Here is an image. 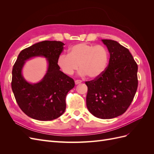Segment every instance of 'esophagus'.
Here are the masks:
<instances>
[{
  "mask_svg": "<svg viewBox=\"0 0 154 154\" xmlns=\"http://www.w3.org/2000/svg\"><path fill=\"white\" fill-rule=\"evenodd\" d=\"M75 84L76 85H78V84H79V83H82V80H75Z\"/></svg>",
  "mask_w": 154,
  "mask_h": 154,
  "instance_id": "34e87169",
  "label": "esophagus"
}]
</instances>
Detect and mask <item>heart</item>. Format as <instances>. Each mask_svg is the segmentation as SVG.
Returning <instances> with one entry per match:
<instances>
[{
	"mask_svg": "<svg viewBox=\"0 0 154 154\" xmlns=\"http://www.w3.org/2000/svg\"><path fill=\"white\" fill-rule=\"evenodd\" d=\"M109 53L104 46L80 43L71 46L68 54H61L57 64L67 75H72L80 66L82 75L96 78L103 74L108 66Z\"/></svg>",
	"mask_w": 154,
	"mask_h": 154,
	"instance_id": "heart-1",
	"label": "heart"
}]
</instances>
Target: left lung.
<instances>
[{"label":"left lung","instance_id":"obj_1","mask_svg":"<svg viewBox=\"0 0 154 154\" xmlns=\"http://www.w3.org/2000/svg\"><path fill=\"white\" fill-rule=\"evenodd\" d=\"M101 40L109 51V63L100 76L85 82L86 104L95 117L112 119L131 104L138 85V67L127 48L114 40Z\"/></svg>","mask_w":154,"mask_h":154}]
</instances>
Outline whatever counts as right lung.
<instances>
[{
    "mask_svg": "<svg viewBox=\"0 0 154 154\" xmlns=\"http://www.w3.org/2000/svg\"><path fill=\"white\" fill-rule=\"evenodd\" d=\"M65 44L45 40L23 49L12 70L11 88L20 109L29 117L51 121L62 116L66 108V97L74 87L72 78L60 70L57 60ZM44 56L49 63L47 73L40 82L31 85L21 74L25 62L32 57Z\"/></svg>",
    "mask_w": 154,
    "mask_h": 154,
    "instance_id": "obj_1",
    "label": "right lung"
}]
</instances>
